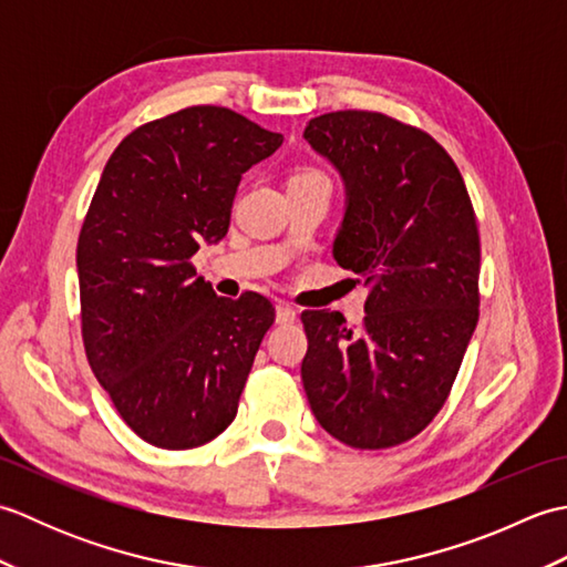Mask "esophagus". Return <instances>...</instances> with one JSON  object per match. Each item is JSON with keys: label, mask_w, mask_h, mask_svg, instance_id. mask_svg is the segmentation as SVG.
Listing matches in <instances>:
<instances>
[{"label": "esophagus", "mask_w": 567, "mask_h": 567, "mask_svg": "<svg viewBox=\"0 0 567 567\" xmlns=\"http://www.w3.org/2000/svg\"><path fill=\"white\" fill-rule=\"evenodd\" d=\"M297 321V311L292 305H277V323H295Z\"/></svg>", "instance_id": "34e87169"}]
</instances>
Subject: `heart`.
<instances>
[{"mask_svg": "<svg viewBox=\"0 0 567 567\" xmlns=\"http://www.w3.org/2000/svg\"><path fill=\"white\" fill-rule=\"evenodd\" d=\"M290 183H329V177L319 167H302V171L295 173Z\"/></svg>", "mask_w": 567, "mask_h": 567, "instance_id": "heart-1", "label": "heart"}]
</instances>
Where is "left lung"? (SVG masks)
I'll use <instances>...</instances> for the list:
<instances>
[{
	"mask_svg": "<svg viewBox=\"0 0 567 567\" xmlns=\"http://www.w3.org/2000/svg\"><path fill=\"white\" fill-rule=\"evenodd\" d=\"M305 138L343 177L333 258L368 287L358 329L336 311L302 315L305 392L333 439L392 449L441 412L477 327L475 209L441 143L400 118L331 112L311 118Z\"/></svg>",
	"mask_w": 567,
	"mask_h": 567,
	"instance_id": "obj_1",
	"label": "left lung"
}]
</instances>
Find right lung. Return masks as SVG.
I'll return each mask as SVG.
<instances>
[{
  "label": "right lung",
  "mask_w": 567,
  "mask_h": 567,
  "mask_svg": "<svg viewBox=\"0 0 567 567\" xmlns=\"http://www.w3.org/2000/svg\"><path fill=\"white\" fill-rule=\"evenodd\" d=\"M282 141L199 104L134 128L104 165L78 238L82 341L118 416L155 449H197L236 416L275 307L216 297L192 256L226 236L240 175Z\"/></svg>",
  "instance_id": "right-lung-1"
}]
</instances>
